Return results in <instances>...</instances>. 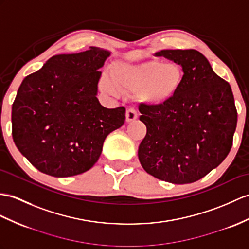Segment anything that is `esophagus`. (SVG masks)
Wrapping results in <instances>:
<instances>
[{"instance_id": "esophagus-1", "label": "esophagus", "mask_w": 249, "mask_h": 249, "mask_svg": "<svg viewBox=\"0 0 249 249\" xmlns=\"http://www.w3.org/2000/svg\"><path fill=\"white\" fill-rule=\"evenodd\" d=\"M137 118V112L134 110V108H128L125 112V120L128 121V123H131V121L135 120Z\"/></svg>"}]
</instances>
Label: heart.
<instances>
[{
	"mask_svg": "<svg viewBox=\"0 0 249 249\" xmlns=\"http://www.w3.org/2000/svg\"><path fill=\"white\" fill-rule=\"evenodd\" d=\"M184 79L185 71L179 63L150 60L136 64L116 65L112 78L102 75L99 88L110 95H117L119 90L136 92L137 98L142 102L160 106L177 95Z\"/></svg>",
	"mask_w": 249,
	"mask_h": 249,
	"instance_id": "1",
	"label": "heart"
}]
</instances>
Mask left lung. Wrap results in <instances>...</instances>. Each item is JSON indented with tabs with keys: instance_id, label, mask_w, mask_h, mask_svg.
Listing matches in <instances>:
<instances>
[{
	"instance_id": "1",
	"label": "left lung",
	"mask_w": 249,
	"mask_h": 249,
	"mask_svg": "<svg viewBox=\"0 0 249 249\" xmlns=\"http://www.w3.org/2000/svg\"><path fill=\"white\" fill-rule=\"evenodd\" d=\"M155 56L179 63L185 79L166 104L138 107L147 126L138 159L156 178L190 184L219 166L232 147L238 121L233 94L196 50H163Z\"/></svg>"
}]
</instances>
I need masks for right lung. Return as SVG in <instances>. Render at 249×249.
<instances>
[{"label":"right lung","mask_w":249,"mask_h":249,"mask_svg":"<svg viewBox=\"0 0 249 249\" xmlns=\"http://www.w3.org/2000/svg\"><path fill=\"white\" fill-rule=\"evenodd\" d=\"M110 54L99 47L56 54L24 78L13 104V138L39 171L66 178L89 170L106 137L124 124V107L107 108L96 97Z\"/></svg>","instance_id":"1"}]
</instances>
